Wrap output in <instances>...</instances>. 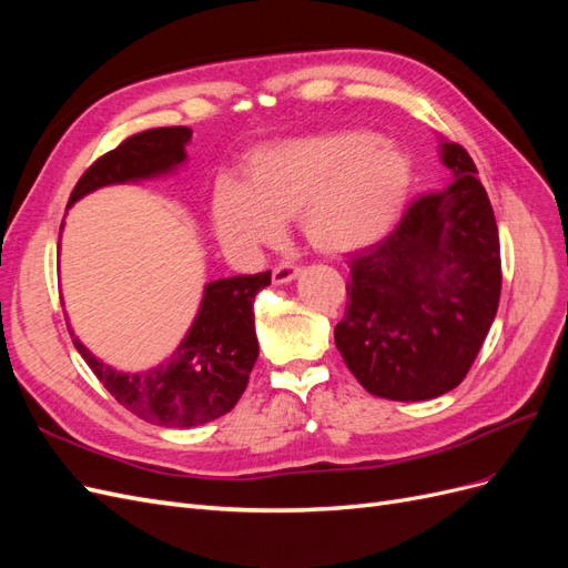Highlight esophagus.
Wrapping results in <instances>:
<instances>
[{
	"mask_svg": "<svg viewBox=\"0 0 568 568\" xmlns=\"http://www.w3.org/2000/svg\"><path fill=\"white\" fill-rule=\"evenodd\" d=\"M298 274H301V267H298V265L284 263V265L272 270V282H274V284H288V282H294V280L298 277Z\"/></svg>",
	"mask_w": 568,
	"mask_h": 568,
	"instance_id": "obj_1",
	"label": "esophagus"
}]
</instances>
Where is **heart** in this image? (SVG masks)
<instances>
[{
    "instance_id": "obj_1",
    "label": "heart",
    "mask_w": 568,
    "mask_h": 568,
    "mask_svg": "<svg viewBox=\"0 0 568 568\" xmlns=\"http://www.w3.org/2000/svg\"><path fill=\"white\" fill-rule=\"evenodd\" d=\"M412 189L407 153L367 130H336L257 146L244 184L220 178L211 222L220 246L251 261L294 215L315 251L343 255L367 248L395 227Z\"/></svg>"
}]
</instances>
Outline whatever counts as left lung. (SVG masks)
Returning <instances> with one entry per match:
<instances>
[{"label": "left lung", "mask_w": 568, "mask_h": 568, "mask_svg": "<svg viewBox=\"0 0 568 568\" xmlns=\"http://www.w3.org/2000/svg\"><path fill=\"white\" fill-rule=\"evenodd\" d=\"M453 173L419 196L384 242L351 261L334 341L355 379L388 400H432L467 376L503 288L500 236L471 156L440 142Z\"/></svg>", "instance_id": "left-lung-1"}]
</instances>
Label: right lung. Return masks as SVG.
Masks as SVG:
<instances>
[{
	"label": "right lung",
	"mask_w": 568,
	"mask_h": 568,
	"mask_svg": "<svg viewBox=\"0 0 568 568\" xmlns=\"http://www.w3.org/2000/svg\"><path fill=\"white\" fill-rule=\"evenodd\" d=\"M189 140L192 130L182 125L132 134L84 170L68 199V209L101 186L175 173L186 161ZM267 284L270 272L205 284L199 313L180 346L146 372L113 369L84 348L73 329L68 332L97 379L132 415L159 426H199L225 415L246 390L257 359L253 298Z\"/></svg>",
	"instance_id": "add662e5"
}]
</instances>
